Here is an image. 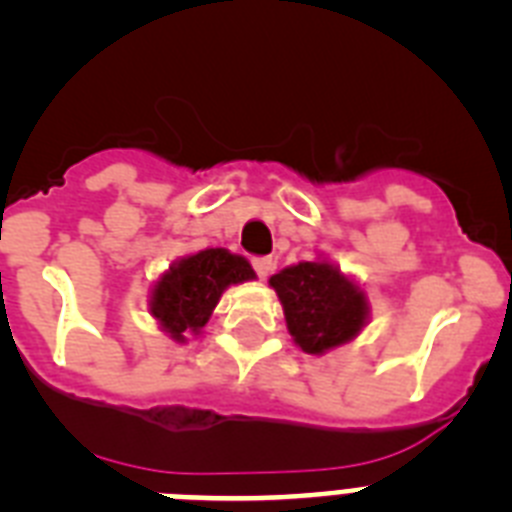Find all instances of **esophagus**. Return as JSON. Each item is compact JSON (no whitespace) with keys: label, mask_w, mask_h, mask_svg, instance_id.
<instances>
[{"label":"esophagus","mask_w":512,"mask_h":512,"mask_svg":"<svg viewBox=\"0 0 512 512\" xmlns=\"http://www.w3.org/2000/svg\"><path fill=\"white\" fill-rule=\"evenodd\" d=\"M274 266H277V261L271 259V256H264V259H253V269H256V274H259L261 279H266L274 271Z\"/></svg>","instance_id":"1"}]
</instances>
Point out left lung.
<instances>
[{
  "label": "left lung",
  "instance_id": "left-lung-1",
  "mask_svg": "<svg viewBox=\"0 0 512 512\" xmlns=\"http://www.w3.org/2000/svg\"><path fill=\"white\" fill-rule=\"evenodd\" d=\"M284 305V318L302 351L323 354L354 338L366 320L364 292L336 266L302 261L269 279Z\"/></svg>",
  "mask_w": 512,
  "mask_h": 512
}]
</instances>
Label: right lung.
Instances as JSON below:
<instances>
[{
	"label": "right lung",
	"instance_id": "right-lung-1",
	"mask_svg": "<svg viewBox=\"0 0 512 512\" xmlns=\"http://www.w3.org/2000/svg\"><path fill=\"white\" fill-rule=\"evenodd\" d=\"M251 264L225 248H207L166 271L153 289L151 315L171 338L184 341L210 320L223 289L253 279Z\"/></svg>",
	"mask_w": 512,
	"mask_h": 512
}]
</instances>
